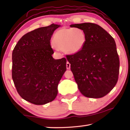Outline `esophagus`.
<instances>
[{
    "mask_svg": "<svg viewBox=\"0 0 130 130\" xmlns=\"http://www.w3.org/2000/svg\"><path fill=\"white\" fill-rule=\"evenodd\" d=\"M66 67H67V69H70V63L69 62H67V65H66Z\"/></svg>",
    "mask_w": 130,
    "mask_h": 130,
    "instance_id": "34e87169",
    "label": "esophagus"
}]
</instances>
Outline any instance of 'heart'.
<instances>
[{
    "instance_id": "1",
    "label": "heart",
    "mask_w": 130,
    "mask_h": 130,
    "mask_svg": "<svg viewBox=\"0 0 130 130\" xmlns=\"http://www.w3.org/2000/svg\"><path fill=\"white\" fill-rule=\"evenodd\" d=\"M86 42V36L82 30L63 28L54 34L52 43L54 47L70 54L80 52Z\"/></svg>"
}]
</instances>
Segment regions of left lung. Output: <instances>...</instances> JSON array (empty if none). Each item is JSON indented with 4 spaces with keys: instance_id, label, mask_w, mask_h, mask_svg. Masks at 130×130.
Returning <instances> with one entry per match:
<instances>
[{
    "instance_id": "8db88e82",
    "label": "left lung",
    "mask_w": 130,
    "mask_h": 130,
    "mask_svg": "<svg viewBox=\"0 0 130 130\" xmlns=\"http://www.w3.org/2000/svg\"><path fill=\"white\" fill-rule=\"evenodd\" d=\"M70 27L83 30L86 36L83 49L67 56L79 91L87 98H103L118 80L120 62L115 41L96 24H74Z\"/></svg>"
}]
</instances>
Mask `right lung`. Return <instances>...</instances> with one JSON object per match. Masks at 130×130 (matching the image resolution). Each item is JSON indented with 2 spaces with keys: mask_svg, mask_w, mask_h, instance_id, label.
Listing matches in <instances>:
<instances>
[{
  "mask_svg": "<svg viewBox=\"0 0 130 130\" xmlns=\"http://www.w3.org/2000/svg\"><path fill=\"white\" fill-rule=\"evenodd\" d=\"M60 25L53 23L24 35L12 54V78L22 98L32 104L52 102L58 83L67 70V60H54L50 39Z\"/></svg>",
  "mask_w": 130,
  "mask_h": 130,
  "instance_id": "obj_1",
  "label": "right lung"
}]
</instances>
